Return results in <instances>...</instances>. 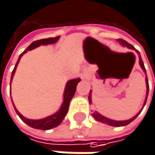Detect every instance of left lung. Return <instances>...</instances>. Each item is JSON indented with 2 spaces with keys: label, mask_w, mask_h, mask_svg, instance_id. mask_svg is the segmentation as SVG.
<instances>
[{
  "label": "left lung",
  "mask_w": 155,
  "mask_h": 155,
  "mask_svg": "<svg viewBox=\"0 0 155 155\" xmlns=\"http://www.w3.org/2000/svg\"><path fill=\"white\" fill-rule=\"evenodd\" d=\"M117 41H118V43L122 46V47H127L128 49H131V50H135L137 53V54H138V57H139V64L140 66H141V68H142V70L143 71V73L146 74V71H145V68H144V65H143V61H142V58H141V55H140V53L135 48V47H133L132 45H130V44H128L127 41H125V40H123V39H117ZM145 83H146V97H145V101H144V102H143V108L144 107V105H145V103H146V101H147V96H148V92H149V84H148V80H147V76L145 77ZM91 92H92V91L91 90L90 91V93H89V97H88V99H89V102H90V104L91 103H92L91 102ZM142 111V109L140 110L139 112L136 115V116H134L132 118H130V119H127V120H113V119H110V118H108V117H104V116H102L101 114H100L98 111H95V112H93L92 113V117L97 120V121H99V122H101V123H103V124H107L108 126H111V127H124V126H127V125H128L129 123H131L133 120H135L137 117V116L140 114V112Z\"/></svg>",
  "instance_id": "obj_1"
}]
</instances>
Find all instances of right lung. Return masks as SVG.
I'll use <instances>...</instances> for the list:
<instances>
[{"instance_id":"right-lung-1","label":"right lung","mask_w":155,"mask_h":155,"mask_svg":"<svg viewBox=\"0 0 155 155\" xmlns=\"http://www.w3.org/2000/svg\"><path fill=\"white\" fill-rule=\"evenodd\" d=\"M60 38V37H55V38H45V39H40V40H37V41H34L32 42L28 47H27V49L22 53L20 54L17 63L15 64V67L12 73V77H11V81H12V78L14 76L16 72V69H17V66L19 63V60L20 58L22 57V55L24 54H26L28 51L29 50H32V49H35L36 47H40L41 45L42 46H45V45H50V44H54L58 41V39ZM81 81V79L80 78H76V79H73V80H69L67 82H66V85H65V88H64V99H63V103L61 105L60 108L53 115L51 116H48L45 118H41V119H28L27 117H25L24 116H22L18 110L16 108L15 105L12 101V104H13V107L15 109L16 113L18 115V117L21 118V120L26 123L28 126L33 127V128H36V129H41V130H48V129H51V128H54V127H56L57 126H59L62 121L64 120L65 115L67 114L68 112V108H69V104H70V101L72 100V98L74 97L75 91H76V87H77V84Z\"/></svg>"}]
</instances>
